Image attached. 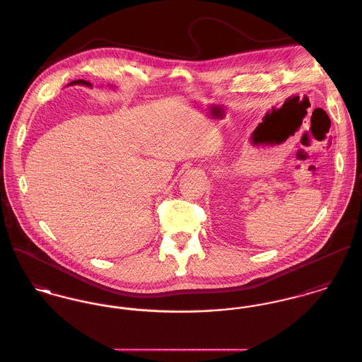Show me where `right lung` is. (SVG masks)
Returning a JSON list of instances; mask_svg holds the SVG:
<instances>
[{
	"label": "right lung",
	"mask_w": 362,
	"mask_h": 362,
	"mask_svg": "<svg viewBox=\"0 0 362 362\" xmlns=\"http://www.w3.org/2000/svg\"><path fill=\"white\" fill-rule=\"evenodd\" d=\"M69 85H70V86H73V85H83V86H89V88H92V83H90V82H88V81H83V79L73 81V82H70ZM69 85H67V86H69Z\"/></svg>",
	"instance_id": "right-lung-1"
}]
</instances>
